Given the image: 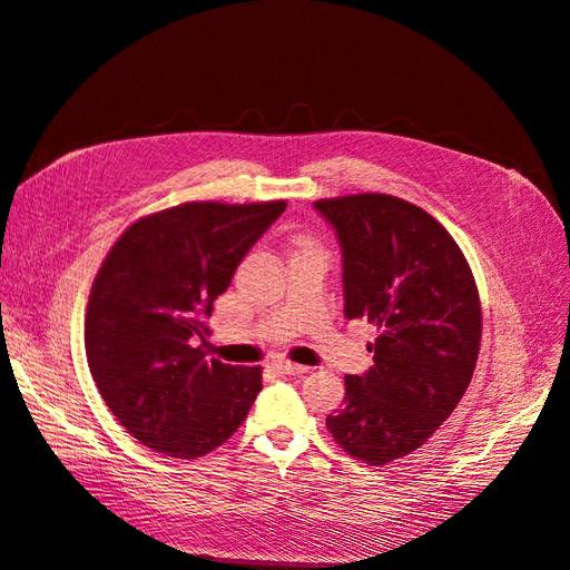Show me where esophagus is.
Returning <instances> with one entry per match:
<instances>
[{
    "label": "esophagus",
    "mask_w": 570,
    "mask_h": 570,
    "mask_svg": "<svg viewBox=\"0 0 570 570\" xmlns=\"http://www.w3.org/2000/svg\"><path fill=\"white\" fill-rule=\"evenodd\" d=\"M276 368H279V372H282V374H286V376H303V374L308 372V366L294 364V362H286V360L276 362Z\"/></svg>",
    "instance_id": "esophagus-1"
}]
</instances>
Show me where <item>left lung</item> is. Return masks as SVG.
Masks as SVG:
<instances>
[{
	"mask_svg": "<svg viewBox=\"0 0 570 570\" xmlns=\"http://www.w3.org/2000/svg\"><path fill=\"white\" fill-rule=\"evenodd\" d=\"M342 245L345 315L379 337L374 366L345 376L333 440L368 466L413 454L454 413L481 350V298L454 237L428 210L391 194L321 198Z\"/></svg>",
	"mask_w": 570,
	"mask_h": 570,
	"instance_id": "obj_1",
	"label": "left lung"
}]
</instances>
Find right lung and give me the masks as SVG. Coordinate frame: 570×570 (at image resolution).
Segmentation results:
<instances>
[{"mask_svg": "<svg viewBox=\"0 0 570 570\" xmlns=\"http://www.w3.org/2000/svg\"><path fill=\"white\" fill-rule=\"evenodd\" d=\"M284 208L179 204L128 225L104 257L85 315L87 364L114 417L153 452L206 456L253 407L262 366L206 360V317Z\"/></svg>", "mask_w": 570, "mask_h": 570, "instance_id": "right-lung-1", "label": "right lung"}]
</instances>
